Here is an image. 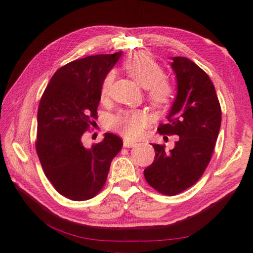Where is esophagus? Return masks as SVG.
<instances>
[{
	"instance_id": "34e87169",
	"label": "esophagus",
	"mask_w": 253,
	"mask_h": 253,
	"mask_svg": "<svg viewBox=\"0 0 253 253\" xmlns=\"http://www.w3.org/2000/svg\"><path fill=\"white\" fill-rule=\"evenodd\" d=\"M137 145L136 142H131V140H128V139H125L124 140V147H135Z\"/></svg>"
}]
</instances>
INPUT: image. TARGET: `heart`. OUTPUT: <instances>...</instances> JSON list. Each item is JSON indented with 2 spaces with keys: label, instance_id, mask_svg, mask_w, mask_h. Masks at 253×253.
<instances>
[{
  "label": "heart",
  "instance_id": "1",
  "mask_svg": "<svg viewBox=\"0 0 253 253\" xmlns=\"http://www.w3.org/2000/svg\"><path fill=\"white\" fill-rule=\"evenodd\" d=\"M124 68L140 87L147 90V100L156 108L169 104L173 97V85L164 79L165 74L155 59L147 52L131 54L124 62ZM114 72L105 77L101 85V93L109 92L114 80ZM147 124V116L143 111H124L110 119V127L127 138H136Z\"/></svg>",
  "mask_w": 253,
  "mask_h": 253
}]
</instances>
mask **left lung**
Masks as SVG:
<instances>
[{
	"label": "left lung",
	"instance_id": "obj_1",
	"mask_svg": "<svg viewBox=\"0 0 253 253\" xmlns=\"http://www.w3.org/2000/svg\"><path fill=\"white\" fill-rule=\"evenodd\" d=\"M176 97L158 132L178 135L169 152L153 144L155 160L144 170L147 183L165 195H176L202 176L221 127V107L210 77L190 59L172 57Z\"/></svg>",
	"mask_w": 253,
	"mask_h": 253
}]
</instances>
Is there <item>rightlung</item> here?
I'll list each match as a JSON object with an SVG mask.
<instances>
[{
    "mask_svg": "<svg viewBox=\"0 0 253 253\" xmlns=\"http://www.w3.org/2000/svg\"><path fill=\"white\" fill-rule=\"evenodd\" d=\"M121 55H89L68 63L55 71L42 95L37 153L45 176L70 200L84 201L98 194L111 161L123 147V140L110 132L91 148L81 142L97 118L102 81Z\"/></svg>",
    "mask_w": 253,
    "mask_h": 253,
    "instance_id": "add662e5",
    "label": "right lung"
}]
</instances>
